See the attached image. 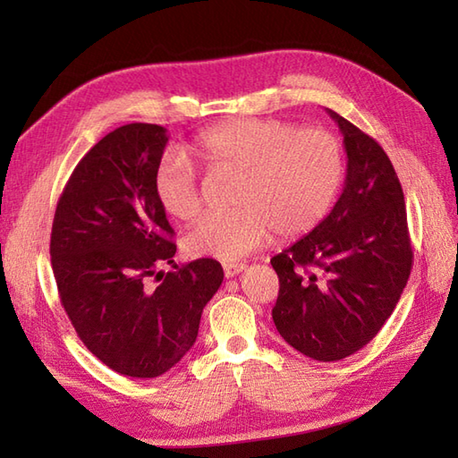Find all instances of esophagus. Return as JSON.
<instances>
[{
  "instance_id": "esophagus-1",
  "label": "esophagus",
  "mask_w": 458,
  "mask_h": 458,
  "mask_svg": "<svg viewBox=\"0 0 458 458\" xmlns=\"http://www.w3.org/2000/svg\"><path fill=\"white\" fill-rule=\"evenodd\" d=\"M244 269H246L244 264H224V276H226V277H236Z\"/></svg>"
}]
</instances>
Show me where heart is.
Instances as JSON below:
<instances>
[{
	"mask_svg": "<svg viewBox=\"0 0 458 458\" xmlns=\"http://www.w3.org/2000/svg\"><path fill=\"white\" fill-rule=\"evenodd\" d=\"M212 174H234L228 214H208L184 236L194 258L234 261L277 240L307 234L323 220L343 182V148L320 128L295 130L279 120H230L204 131L192 148ZM155 197L173 218L202 210L199 173L167 159L155 173Z\"/></svg>",
	"mask_w": 458,
	"mask_h": 458,
	"instance_id": "heart-1",
	"label": "heart"
}]
</instances>
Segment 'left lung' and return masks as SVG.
I'll list each match as a JSON object with an SVG mask.
<instances>
[{
  "mask_svg": "<svg viewBox=\"0 0 458 458\" xmlns=\"http://www.w3.org/2000/svg\"><path fill=\"white\" fill-rule=\"evenodd\" d=\"M344 138L346 179L333 210L271 258L279 277L274 323L287 344L320 362L372 340L411 274L403 191L376 140L328 110Z\"/></svg>",
  "mask_w": 458,
  "mask_h": 458,
  "instance_id": "8db88e82",
  "label": "left lung"
}]
</instances>
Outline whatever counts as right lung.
<instances>
[{
    "mask_svg": "<svg viewBox=\"0 0 458 458\" xmlns=\"http://www.w3.org/2000/svg\"><path fill=\"white\" fill-rule=\"evenodd\" d=\"M167 141L155 123L102 138L68 179L51 232L53 274L76 335L131 377H157L189 352L224 279L216 259L174 264V232L153 189ZM163 263L178 271L159 274L153 288L148 279Z\"/></svg>",
    "mask_w": 458,
    "mask_h": 458,
    "instance_id": "add662e5",
    "label": "right lung"
}]
</instances>
